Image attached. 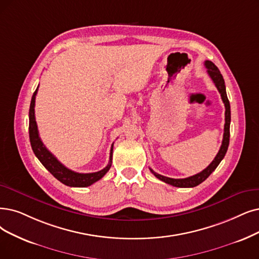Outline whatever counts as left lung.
Masks as SVG:
<instances>
[{
  "instance_id": "1",
  "label": "left lung",
  "mask_w": 259,
  "mask_h": 259,
  "mask_svg": "<svg viewBox=\"0 0 259 259\" xmlns=\"http://www.w3.org/2000/svg\"><path fill=\"white\" fill-rule=\"evenodd\" d=\"M205 67L207 69V73L210 76V78L212 79V81L214 82V85L218 89V91L220 92L222 101L224 103L225 106V124H224V134H223V140H222V144L221 148L218 152V154L215 155L214 159L211 161V163L208 165L207 168L204 169L202 172L192 175V177H189L187 179H171V178H167L163 177V175H160L156 172H154L151 168V172L156 177L158 180L167 183L169 185L174 186V187H180V188H191V187H195V186L200 185L201 183H203L206 179H207L209 175L215 170V168L218 167L219 163L221 162V160L224 158L227 148H229L230 144V124H231V105H230V101L227 99V95H226V90H225V84H224V79L222 74L220 73L219 69L217 68V66L211 63L210 60H206L205 61Z\"/></svg>"
}]
</instances>
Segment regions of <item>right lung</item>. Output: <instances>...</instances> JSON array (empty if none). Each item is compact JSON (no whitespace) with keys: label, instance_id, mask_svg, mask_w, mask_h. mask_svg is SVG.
Returning a JSON list of instances; mask_svg holds the SVG:
<instances>
[{"label":"right lung","instance_id":"obj_1","mask_svg":"<svg viewBox=\"0 0 259 259\" xmlns=\"http://www.w3.org/2000/svg\"><path fill=\"white\" fill-rule=\"evenodd\" d=\"M37 91H38V87L34 92L32 101H30L29 127H28L30 146H32V149L36 155V157L40 160V162L45 165V168L48 171H50V173L53 175L55 179H57L59 182H61L67 186H70V187H88V186L101 180L111 167L113 143L110 149L109 163L101 171L94 172V173H77L65 167V165L60 161H58V159L54 156V155L45 147V144L42 143V141H41L39 137L38 127H37V123L35 119V100H36Z\"/></svg>","mask_w":259,"mask_h":259}]
</instances>
